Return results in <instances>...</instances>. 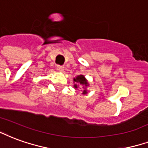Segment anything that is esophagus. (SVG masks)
I'll return each instance as SVG.
<instances>
[{"label": "esophagus", "instance_id": "1", "mask_svg": "<svg viewBox=\"0 0 148 148\" xmlns=\"http://www.w3.org/2000/svg\"><path fill=\"white\" fill-rule=\"evenodd\" d=\"M56 70H57L58 71H60V72H62V71L64 70V67H63V66L57 65V66H56Z\"/></svg>", "mask_w": 148, "mask_h": 148}]
</instances>
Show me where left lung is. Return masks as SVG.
Instances as JSON below:
<instances>
[{"instance_id": "left-lung-1", "label": "left lung", "mask_w": 148, "mask_h": 148, "mask_svg": "<svg viewBox=\"0 0 148 148\" xmlns=\"http://www.w3.org/2000/svg\"><path fill=\"white\" fill-rule=\"evenodd\" d=\"M74 82H75V85H74V88H77V87H78L79 85H82L83 88H84L83 94L87 93V90L85 89V88H86L87 86H88V81L86 80V78H85L84 75H78L77 77L74 78Z\"/></svg>"}]
</instances>
